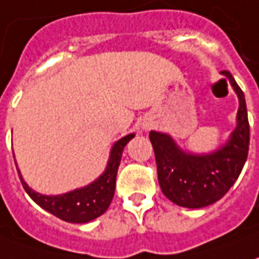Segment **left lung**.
I'll return each mask as SVG.
<instances>
[{
  "label": "left lung",
  "mask_w": 259,
  "mask_h": 259,
  "mask_svg": "<svg viewBox=\"0 0 259 259\" xmlns=\"http://www.w3.org/2000/svg\"><path fill=\"white\" fill-rule=\"evenodd\" d=\"M222 73L239 98L238 125L225 147L213 154H184L168 135L150 133L161 192L183 207H204L224 197L239 177L248 157L249 122L244 92L228 70Z\"/></svg>",
  "instance_id": "left-lung-1"
}]
</instances>
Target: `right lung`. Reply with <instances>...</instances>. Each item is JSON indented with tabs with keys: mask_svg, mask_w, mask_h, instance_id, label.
Wrapping results in <instances>:
<instances>
[{
	"mask_svg": "<svg viewBox=\"0 0 259 259\" xmlns=\"http://www.w3.org/2000/svg\"><path fill=\"white\" fill-rule=\"evenodd\" d=\"M133 137L134 134L126 135L115 143L105 173L98 180H95L94 183L86 186L83 189H77V190L59 194V196H45V194L35 193L34 190H31L25 184L21 174H20V180H21L23 187L28 193V196L38 206H41L45 210L50 212L66 222L86 224V222L94 221L98 216L105 213L112 202L115 193L116 171H118V167L121 163V155L124 151V147ZM17 171H18V168H17Z\"/></svg>",
	"mask_w": 259,
	"mask_h": 259,
	"instance_id": "obj_1",
	"label": "right lung"
}]
</instances>
